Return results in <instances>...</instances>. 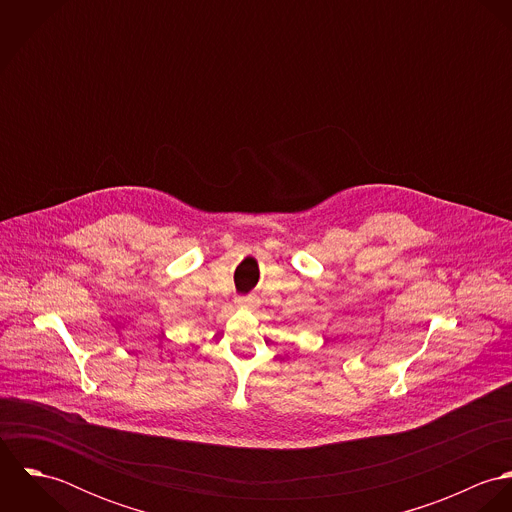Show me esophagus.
<instances>
[{
    "label": "esophagus",
    "instance_id": "obj_1",
    "mask_svg": "<svg viewBox=\"0 0 512 512\" xmlns=\"http://www.w3.org/2000/svg\"><path fill=\"white\" fill-rule=\"evenodd\" d=\"M236 305H238L240 309H254V305H256V297H252V295L238 297V299H236Z\"/></svg>",
    "mask_w": 512,
    "mask_h": 512
}]
</instances>
